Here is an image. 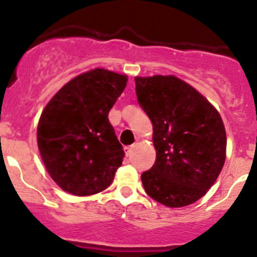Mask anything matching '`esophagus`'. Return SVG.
I'll list each match as a JSON object with an SVG mask.
<instances>
[{
    "label": "esophagus",
    "instance_id": "34e87169",
    "mask_svg": "<svg viewBox=\"0 0 257 257\" xmlns=\"http://www.w3.org/2000/svg\"><path fill=\"white\" fill-rule=\"evenodd\" d=\"M134 148H136V145H129V147H125V153H126V155H131L132 154V152H133L134 150Z\"/></svg>",
    "mask_w": 257,
    "mask_h": 257
}]
</instances>
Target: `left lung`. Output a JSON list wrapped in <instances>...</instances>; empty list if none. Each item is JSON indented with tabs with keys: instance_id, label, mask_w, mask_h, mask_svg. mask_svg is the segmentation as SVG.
I'll return each instance as SVG.
<instances>
[{
	"instance_id": "obj_1",
	"label": "left lung",
	"mask_w": 257,
	"mask_h": 257,
	"mask_svg": "<svg viewBox=\"0 0 257 257\" xmlns=\"http://www.w3.org/2000/svg\"><path fill=\"white\" fill-rule=\"evenodd\" d=\"M138 103L153 123L157 158L142 174L145 193L169 208L190 205L215 183L226 157L219 112L174 76L136 77Z\"/></svg>"
}]
</instances>
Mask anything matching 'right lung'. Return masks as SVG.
<instances>
[{"label": "right lung", "mask_w": 257, "mask_h": 257, "mask_svg": "<svg viewBox=\"0 0 257 257\" xmlns=\"http://www.w3.org/2000/svg\"><path fill=\"white\" fill-rule=\"evenodd\" d=\"M126 76L95 68L69 80L41 114L37 144L48 174L62 190L93 195L112 184L124 150L108 114Z\"/></svg>", "instance_id": "right-lung-1"}]
</instances>
